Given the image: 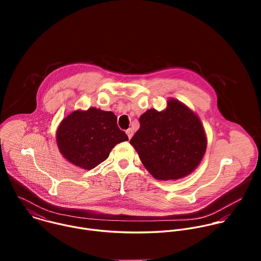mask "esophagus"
<instances>
[{
    "label": "esophagus",
    "instance_id": "1",
    "mask_svg": "<svg viewBox=\"0 0 261 261\" xmlns=\"http://www.w3.org/2000/svg\"><path fill=\"white\" fill-rule=\"evenodd\" d=\"M126 134L128 135V137H129V139L132 137V135H133V130L131 129V128H129L128 130H126Z\"/></svg>",
    "mask_w": 261,
    "mask_h": 261
}]
</instances>
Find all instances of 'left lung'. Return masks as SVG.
<instances>
[{
    "label": "left lung",
    "mask_w": 261,
    "mask_h": 261,
    "mask_svg": "<svg viewBox=\"0 0 261 261\" xmlns=\"http://www.w3.org/2000/svg\"><path fill=\"white\" fill-rule=\"evenodd\" d=\"M130 143L155 178L175 180L192 173L202 160L207 139L198 116L170 98L164 110H146Z\"/></svg>",
    "instance_id": "left-lung-1"
}]
</instances>
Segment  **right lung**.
<instances>
[{"mask_svg":"<svg viewBox=\"0 0 261 261\" xmlns=\"http://www.w3.org/2000/svg\"><path fill=\"white\" fill-rule=\"evenodd\" d=\"M56 140L62 156L71 164L90 170L105 161L111 150L128 140L111 111L90 107L74 110L60 123Z\"/></svg>","mask_w":261,"mask_h":261,"instance_id":"add662e5","label":"right lung"}]
</instances>
